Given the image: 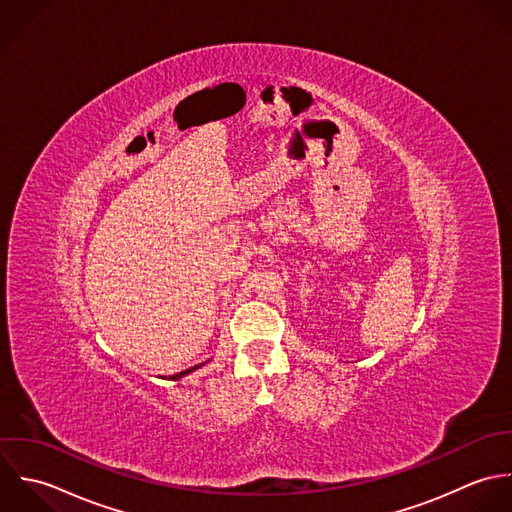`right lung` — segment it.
Segmentation results:
<instances>
[{
	"label": "right lung",
	"mask_w": 512,
	"mask_h": 512,
	"mask_svg": "<svg viewBox=\"0 0 512 512\" xmlns=\"http://www.w3.org/2000/svg\"><path fill=\"white\" fill-rule=\"evenodd\" d=\"M200 366H202V364H200ZM200 366H194V368H190V370H186V372H180V374H176V376H170V380H178V378H182V376H186V374H190V372L198 370Z\"/></svg>",
	"instance_id": "1"
}]
</instances>
